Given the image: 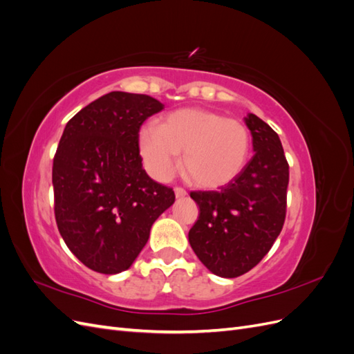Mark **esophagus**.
Here are the masks:
<instances>
[{"mask_svg": "<svg viewBox=\"0 0 354 354\" xmlns=\"http://www.w3.org/2000/svg\"><path fill=\"white\" fill-rule=\"evenodd\" d=\"M174 194H176V198H185L187 195V192L183 187H176Z\"/></svg>", "mask_w": 354, "mask_h": 354, "instance_id": "1", "label": "esophagus"}]
</instances>
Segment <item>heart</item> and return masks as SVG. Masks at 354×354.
<instances>
[{
    "label": "heart",
    "instance_id": "1",
    "mask_svg": "<svg viewBox=\"0 0 354 354\" xmlns=\"http://www.w3.org/2000/svg\"><path fill=\"white\" fill-rule=\"evenodd\" d=\"M251 151L248 127L234 118L185 108L168 113L160 127L145 125L138 133V152L147 173L167 181L183 153V173L199 187L218 189L239 177Z\"/></svg>",
    "mask_w": 354,
    "mask_h": 354
}]
</instances>
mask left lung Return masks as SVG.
Here are the masks:
<instances>
[{
  "label": "left lung",
  "mask_w": 354,
  "mask_h": 354,
  "mask_svg": "<svg viewBox=\"0 0 354 354\" xmlns=\"http://www.w3.org/2000/svg\"><path fill=\"white\" fill-rule=\"evenodd\" d=\"M254 156L218 192H192L199 217L189 230L198 259L220 277H238L259 264L283 227L289 167L269 124L248 113Z\"/></svg>",
  "instance_id": "1"
}]
</instances>
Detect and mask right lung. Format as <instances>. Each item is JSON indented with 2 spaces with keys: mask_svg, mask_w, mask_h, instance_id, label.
Instances as JSON below:
<instances>
[{
  "mask_svg": "<svg viewBox=\"0 0 354 354\" xmlns=\"http://www.w3.org/2000/svg\"><path fill=\"white\" fill-rule=\"evenodd\" d=\"M164 109L146 94L112 91L66 124L53 160L55 216L68 248L88 269H130L176 195L146 174L142 124Z\"/></svg>",
  "mask_w": 354,
  "mask_h": 354,
  "instance_id": "right-lung-1",
  "label": "right lung"
}]
</instances>
